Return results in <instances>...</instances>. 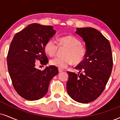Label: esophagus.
I'll use <instances>...</instances> for the list:
<instances>
[{"mask_svg":"<svg viewBox=\"0 0 120 120\" xmlns=\"http://www.w3.org/2000/svg\"><path fill=\"white\" fill-rule=\"evenodd\" d=\"M58 70H59V73H61V72H63V71H64V70L62 69H61V68H58Z\"/></svg>","mask_w":120,"mask_h":120,"instance_id":"esophagus-1","label":"esophagus"}]
</instances>
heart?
<instances>
[{"label": "heart", "mask_w": 120, "mask_h": 120, "mask_svg": "<svg viewBox=\"0 0 120 120\" xmlns=\"http://www.w3.org/2000/svg\"><path fill=\"white\" fill-rule=\"evenodd\" d=\"M58 46L67 49L63 53L64 57H57L51 60L50 64L59 68H65L73 63L74 64L81 63L86 55L85 46L81 43L80 40L73 35H67L59 38ZM58 46L52 39H49L44 47L45 51L49 56L56 54Z\"/></svg>", "instance_id": "obj_1"}]
</instances>
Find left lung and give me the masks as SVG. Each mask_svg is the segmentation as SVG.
Listing matches in <instances>:
<instances>
[{"label": "left lung", "mask_w": 120, "mask_h": 120, "mask_svg": "<svg viewBox=\"0 0 120 120\" xmlns=\"http://www.w3.org/2000/svg\"><path fill=\"white\" fill-rule=\"evenodd\" d=\"M75 33L85 42L86 55L75 67L78 74L68 71L67 90L74 100L88 103L96 99L105 89L112 70V49L108 40L95 29L77 28Z\"/></svg>", "instance_id": "1"}]
</instances>
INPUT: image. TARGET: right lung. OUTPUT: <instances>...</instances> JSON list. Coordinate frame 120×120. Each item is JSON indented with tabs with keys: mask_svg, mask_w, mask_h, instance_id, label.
Masks as SVG:
<instances>
[{
	"mask_svg": "<svg viewBox=\"0 0 120 120\" xmlns=\"http://www.w3.org/2000/svg\"><path fill=\"white\" fill-rule=\"evenodd\" d=\"M56 31L52 26L31 24L15 34L7 55L8 69L15 90L23 98L36 100L47 93L50 81L58 74L55 66L43 71L35 67V63L49 62L44 47Z\"/></svg>",
	"mask_w": 120,
	"mask_h": 120,
	"instance_id": "add662e5",
	"label": "right lung"
}]
</instances>
